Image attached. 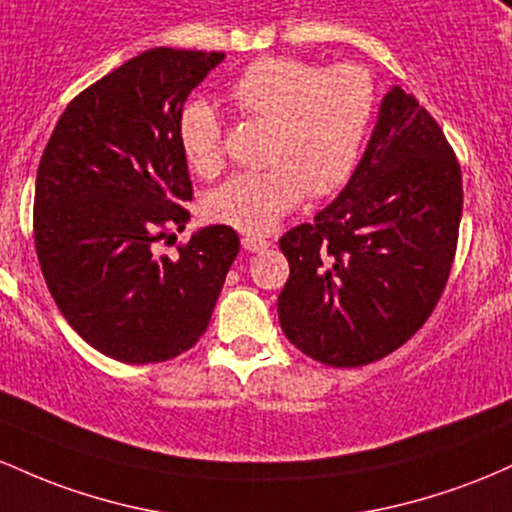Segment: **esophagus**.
I'll list each match as a JSON object with an SVG mask.
<instances>
[{
    "mask_svg": "<svg viewBox=\"0 0 512 512\" xmlns=\"http://www.w3.org/2000/svg\"><path fill=\"white\" fill-rule=\"evenodd\" d=\"M241 244H244L246 251H251V254H261V251H266L268 241L261 239V237H254V234H246V237H241Z\"/></svg>",
    "mask_w": 512,
    "mask_h": 512,
    "instance_id": "esophagus-1",
    "label": "esophagus"
}]
</instances>
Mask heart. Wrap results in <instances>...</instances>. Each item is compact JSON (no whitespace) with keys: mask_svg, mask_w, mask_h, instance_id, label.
I'll use <instances>...</instances> for the list:
<instances>
[{"mask_svg":"<svg viewBox=\"0 0 512 512\" xmlns=\"http://www.w3.org/2000/svg\"><path fill=\"white\" fill-rule=\"evenodd\" d=\"M229 99L244 118L268 123V169L237 174L210 191L205 215L239 232L263 234L307 191L331 195L346 186L370 132L377 94L363 67L321 70L295 57H261L229 86ZM179 137L193 171L215 176L222 169V128L208 103L183 108Z\"/></svg>","mask_w":512,"mask_h":512,"instance_id":"heart-1","label":"heart"}]
</instances>
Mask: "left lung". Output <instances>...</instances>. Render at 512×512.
Returning a JSON list of instances; mask_svg holds the SVG:
<instances>
[{
	"instance_id": "8db88e82",
	"label": "left lung",
	"mask_w": 512,
	"mask_h": 512,
	"mask_svg": "<svg viewBox=\"0 0 512 512\" xmlns=\"http://www.w3.org/2000/svg\"><path fill=\"white\" fill-rule=\"evenodd\" d=\"M462 171L440 125L392 86L353 176L312 225L280 237L287 341L317 363L394 353L433 314L455 261Z\"/></svg>"
}]
</instances>
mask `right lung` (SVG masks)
<instances>
[{"label": "right lung", "instance_id": "1", "mask_svg": "<svg viewBox=\"0 0 512 512\" xmlns=\"http://www.w3.org/2000/svg\"><path fill=\"white\" fill-rule=\"evenodd\" d=\"M225 53L152 48L74 96L38 164L33 237L50 295L79 336L128 365L193 348L239 254L232 227L195 232L179 120ZM176 237V234H171Z\"/></svg>", "mask_w": 512, "mask_h": 512}]
</instances>
